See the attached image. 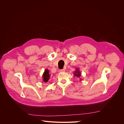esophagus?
<instances>
[{
  "label": "esophagus",
  "mask_w": 124,
  "mask_h": 124,
  "mask_svg": "<svg viewBox=\"0 0 124 124\" xmlns=\"http://www.w3.org/2000/svg\"><path fill=\"white\" fill-rule=\"evenodd\" d=\"M65 70L63 69L59 70V72H65Z\"/></svg>",
  "instance_id": "esophagus-1"
}]
</instances>
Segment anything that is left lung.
<instances>
[{
	"label": "left lung",
	"mask_w": 124,
	"mask_h": 124,
	"mask_svg": "<svg viewBox=\"0 0 124 124\" xmlns=\"http://www.w3.org/2000/svg\"><path fill=\"white\" fill-rule=\"evenodd\" d=\"M74 76H77V77H80L81 74V72H80L79 70H78V69H77L76 71H75V72H74Z\"/></svg>",
	"instance_id": "left-lung-1"
}]
</instances>
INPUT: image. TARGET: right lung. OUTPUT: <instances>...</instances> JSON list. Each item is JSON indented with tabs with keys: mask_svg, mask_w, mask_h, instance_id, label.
I'll list each match as a JSON object with an SVG mask.
<instances>
[{
	"mask_svg": "<svg viewBox=\"0 0 124 124\" xmlns=\"http://www.w3.org/2000/svg\"><path fill=\"white\" fill-rule=\"evenodd\" d=\"M43 77V81L44 82H47L48 81V80H49V78H50L49 71H48L47 69H46L45 70Z\"/></svg>",
	"mask_w": 124,
	"mask_h": 124,
	"instance_id": "add662e5",
	"label": "right lung"
}]
</instances>
